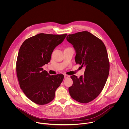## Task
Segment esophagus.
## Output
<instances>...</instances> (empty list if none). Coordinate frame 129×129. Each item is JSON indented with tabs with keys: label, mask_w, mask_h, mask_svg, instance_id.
I'll use <instances>...</instances> for the list:
<instances>
[{
	"label": "esophagus",
	"mask_w": 129,
	"mask_h": 129,
	"mask_svg": "<svg viewBox=\"0 0 129 129\" xmlns=\"http://www.w3.org/2000/svg\"><path fill=\"white\" fill-rule=\"evenodd\" d=\"M69 77H70V76L67 75V74H64V78H69Z\"/></svg>",
	"instance_id": "34e87169"
}]
</instances>
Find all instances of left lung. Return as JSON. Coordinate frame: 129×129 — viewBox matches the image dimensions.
Segmentation results:
<instances>
[{
	"label": "left lung",
	"instance_id": "1",
	"mask_svg": "<svg viewBox=\"0 0 129 129\" xmlns=\"http://www.w3.org/2000/svg\"><path fill=\"white\" fill-rule=\"evenodd\" d=\"M67 41L75 51L76 64L85 67L83 75H72L73 84L69 88L72 98L82 103L95 99L103 90L109 73L106 47L99 38L87 31L70 34Z\"/></svg>",
	"mask_w": 129,
	"mask_h": 129
}]
</instances>
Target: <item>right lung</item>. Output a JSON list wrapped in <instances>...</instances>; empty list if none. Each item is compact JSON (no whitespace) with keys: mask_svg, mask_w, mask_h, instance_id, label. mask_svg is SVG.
Wrapping results in <instances>:
<instances>
[{"mask_svg":"<svg viewBox=\"0 0 129 129\" xmlns=\"http://www.w3.org/2000/svg\"><path fill=\"white\" fill-rule=\"evenodd\" d=\"M67 35L40 33L26 39L19 50L16 73L20 88L37 104L52 101L63 80V74L50 75L42 67L50 61L54 50Z\"/></svg>","mask_w":129,"mask_h":129,"instance_id":"1","label":"right lung"}]
</instances>
